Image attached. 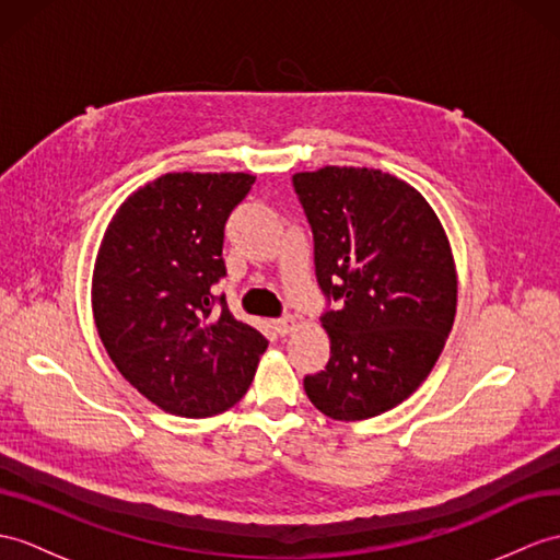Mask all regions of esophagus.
<instances>
[{
    "label": "esophagus",
    "mask_w": 560,
    "mask_h": 560,
    "mask_svg": "<svg viewBox=\"0 0 560 560\" xmlns=\"http://www.w3.org/2000/svg\"><path fill=\"white\" fill-rule=\"evenodd\" d=\"M295 324H298V319H295L293 315H283L281 319H277V322H275V329L283 336V334L293 331V329H295Z\"/></svg>",
    "instance_id": "obj_1"
}]
</instances>
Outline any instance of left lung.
Instances as JSON below:
<instances>
[{
	"label": "left lung",
	"instance_id": "8db88e82",
	"mask_svg": "<svg viewBox=\"0 0 560 560\" xmlns=\"http://www.w3.org/2000/svg\"><path fill=\"white\" fill-rule=\"evenodd\" d=\"M329 303L327 368L303 380L331 420L396 408L432 372L456 317L446 231L422 195L380 168L324 166L293 176Z\"/></svg>",
	"mask_w": 560,
	"mask_h": 560
}]
</instances>
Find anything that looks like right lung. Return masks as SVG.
<instances>
[{"label": "right lung", "instance_id": "right-lung-1", "mask_svg": "<svg viewBox=\"0 0 560 560\" xmlns=\"http://www.w3.org/2000/svg\"><path fill=\"white\" fill-rule=\"evenodd\" d=\"M253 184V174H164L119 207L100 245V339L128 384L180 418L236 406L267 350L212 293L226 277L224 224Z\"/></svg>", "mask_w": 560, "mask_h": 560}]
</instances>
